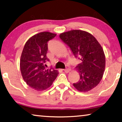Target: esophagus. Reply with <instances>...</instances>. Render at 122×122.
Instances as JSON below:
<instances>
[{"instance_id":"1","label":"esophagus","mask_w":122,"mask_h":122,"mask_svg":"<svg viewBox=\"0 0 122 122\" xmlns=\"http://www.w3.org/2000/svg\"><path fill=\"white\" fill-rule=\"evenodd\" d=\"M63 71H64V72H65V73H68V72H70V71H71V69H70V68L65 69V70H63Z\"/></svg>"}]
</instances>
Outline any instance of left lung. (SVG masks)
<instances>
[{
  "label": "left lung",
  "mask_w": 122,
  "mask_h": 122,
  "mask_svg": "<svg viewBox=\"0 0 122 122\" xmlns=\"http://www.w3.org/2000/svg\"><path fill=\"white\" fill-rule=\"evenodd\" d=\"M59 37L70 47L74 56L81 61L76 67L80 79L73 86L81 92L95 88L101 81L105 68L106 59L101 45L93 36L84 30H70Z\"/></svg>",
  "instance_id": "8db88e82"
}]
</instances>
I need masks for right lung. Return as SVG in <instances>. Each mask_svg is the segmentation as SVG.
<instances>
[{"label": "right lung", "mask_w": 122, "mask_h": 122, "mask_svg": "<svg viewBox=\"0 0 122 122\" xmlns=\"http://www.w3.org/2000/svg\"><path fill=\"white\" fill-rule=\"evenodd\" d=\"M56 34L43 32L30 37L25 44L20 59L23 79L30 88L38 91L46 89L52 85L59 72L46 69L44 65L49 60L46 56L48 42Z\"/></svg>", "instance_id": "add662e5"}]
</instances>
